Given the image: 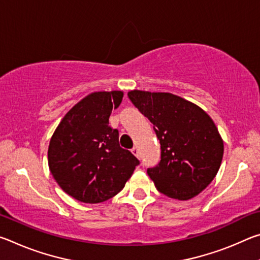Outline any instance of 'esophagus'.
Returning <instances> with one entry per match:
<instances>
[{
    "instance_id": "obj_1",
    "label": "esophagus",
    "mask_w": 260,
    "mask_h": 260,
    "mask_svg": "<svg viewBox=\"0 0 260 260\" xmlns=\"http://www.w3.org/2000/svg\"><path fill=\"white\" fill-rule=\"evenodd\" d=\"M132 152H133V155H135L136 157L140 158V151H139L138 147H134L133 149H132Z\"/></svg>"
}]
</instances>
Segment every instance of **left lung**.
<instances>
[{"instance_id":"8db88e82","label":"left lung","mask_w":260,"mask_h":260,"mask_svg":"<svg viewBox=\"0 0 260 260\" xmlns=\"http://www.w3.org/2000/svg\"><path fill=\"white\" fill-rule=\"evenodd\" d=\"M128 99L159 140L160 161L147 170L157 190L181 201L199 195L222 160L223 142L213 120L196 104L170 93L132 90Z\"/></svg>"}]
</instances>
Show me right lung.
<instances>
[{
  "instance_id": "add662e5",
  "label": "right lung",
  "mask_w": 260,
  "mask_h": 260,
  "mask_svg": "<svg viewBox=\"0 0 260 260\" xmlns=\"http://www.w3.org/2000/svg\"><path fill=\"white\" fill-rule=\"evenodd\" d=\"M122 91L86 96L61 119L48 149V164L63 190L83 203H101L117 195L140 164L119 144V132L109 125Z\"/></svg>"
}]
</instances>
